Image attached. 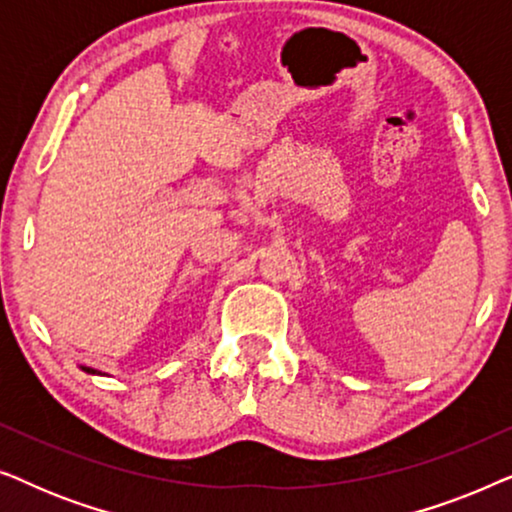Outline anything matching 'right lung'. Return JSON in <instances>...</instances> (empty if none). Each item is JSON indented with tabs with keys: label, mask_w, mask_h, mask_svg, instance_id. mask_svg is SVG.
<instances>
[{
	"label": "right lung",
	"mask_w": 512,
	"mask_h": 512,
	"mask_svg": "<svg viewBox=\"0 0 512 512\" xmlns=\"http://www.w3.org/2000/svg\"><path fill=\"white\" fill-rule=\"evenodd\" d=\"M83 370H86V373H90V375H100V373H97V370H93V368H86V366H83Z\"/></svg>",
	"instance_id": "1"
}]
</instances>
